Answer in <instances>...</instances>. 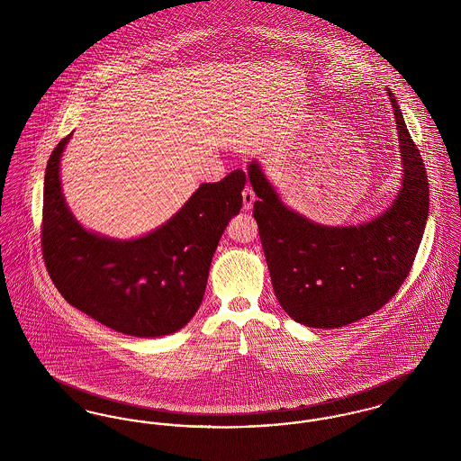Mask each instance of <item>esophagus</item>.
Listing matches in <instances>:
<instances>
[{"instance_id":"obj_1","label":"esophagus","mask_w":461,"mask_h":461,"mask_svg":"<svg viewBox=\"0 0 461 461\" xmlns=\"http://www.w3.org/2000/svg\"><path fill=\"white\" fill-rule=\"evenodd\" d=\"M241 197H243V209H245V211H250L252 205H254V202H256L254 190H252L250 186H245L243 192H241Z\"/></svg>"}]
</instances>
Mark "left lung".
Segmentation results:
<instances>
[{"instance_id": "1", "label": "left lung", "mask_w": 461, "mask_h": 461, "mask_svg": "<svg viewBox=\"0 0 461 461\" xmlns=\"http://www.w3.org/2000/svg\"><path fill=\"white\" fill-rule=\"evenodd\" d=\"M402 157V186L378 218L321 226L288 209L258 162L249 166L258 195L254 218L276 299L311 329H339L385 306L410 275L429 216L423 158L389 91Z\"/></svg>"}]
</instances>
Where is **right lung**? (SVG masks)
Segmentation results:
<instances>
[{"mask_svg":"<svg viewBox=\"0 0 461 461\" xmlns=\"http://www.w3.org/2000/svg\"><path fill=\"white\" fill-rule=\"evenodd\" d=\"M66 136L50 155L43 192L41 245L51 282L70 306L132 337H162L197 312L209 267L228 221L241 209L245 173L203 183L171 220L136 240L85 230L60 186Z\"/></svg>","mask_w":461,"mask_h":461,"instance_id":"1","label":"right lung"}]
</instances>
